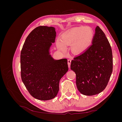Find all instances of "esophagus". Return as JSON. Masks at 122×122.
<instances>
[{"label": "esophagus", "instance_id": "34e87169", "mask_svg": "<svg viewBox=\"0 0 122 122\" xmlns=\"http://www.w3.org/2000/svg\"><path fill=\"white\" fill-rule=\"evenodd\" d=\"M71 60H68V64L69 68H70V66H71Z\"/></svg>", "mask_w": 122, "mask_h": 122}]
</instances>
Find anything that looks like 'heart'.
<instances>
[{"label": "heart", "instance_id": "b5f03b06", "mask_svg": "<svg viewBox=\"0 0 122 122\" xmlns=\"http://www.w3.org/2000/svg\"><path fill=\"white\" fill-rule=\"evenodd\" d=\"M93 38L94 31L91 27H76L62 34L61 39L56 40V45L60 50L65 51L67 50V46L72 45L73 52L80 54L88 48Z\"/></svg>", "mask_w": 122, "mask_h": 122}]
</instances>
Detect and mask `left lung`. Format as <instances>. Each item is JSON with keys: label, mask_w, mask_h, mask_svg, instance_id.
Instances as JSON below:
<instances>
[{"label": "left lung", "mask_w": 122, "mask_h": 122, "mask_svg": "<svg viewBox=\"0 0 122 122\" xmlns=\"http://www.w3.org/2000/svg\"><path fill=\"white\" fill-rule=\"evenodd\" d=\"M112 65L111 46L97 26L92 45L71 61V69L76 74V86L80 93L93 96L104 90L111 76Z\"/></svg>", "instance_id": "1"}]
</instances>
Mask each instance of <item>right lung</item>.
<instances>
[{"instance_id":"obj_1","label":"right lung","mask_w":122,"mask_h":122,"mask_svg":"<svg viewBox=\"0 0 122 122\" xmlns=\"http://www.w3.org/2000/svg\"><path fill=\"white\" fill-rule=\"evenodd\" d=\"M55 36L53 27H36L26 39L21 52L22 80L32 96L40 100L56 97L60 81L68 71L67 59L55 60L50 54Z\"/></svg>"}]
</instances>
